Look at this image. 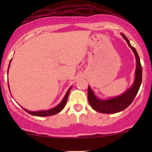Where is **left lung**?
Instances as JSON below:
<instances>
[{"mask_svg": "<svg viewBox=\"0 0 152 152\" xmlns=\"http://www.w3.org/2000/svg\"><path fill=\"white\" fill-rule=\"evenodd\" d=\"M124 39L126 41L127 44L134 53L136 59V68L134 73V79L133 84L126 90L124 93L115 97L110 98L107 99H102L98 97L95 94L94 91L91 89L90 85L88 86V96L89 104L92 108L96 111L101 113L113 114L121 111H123L129 107L133 102L136 95L138 93L140 85L142 82V67L140 65V58L138 53L134 47L130 44L129 41L124 34L121 33Z\"/></svg>", "mask_w": 152, "mask_h": 152, "instance_id": "obj_1", "label": "left lung"}]
</instances>
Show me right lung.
I'll return each instance as SVG.
<instances>
[{
	"label": "right lung",
	"instance_id": "obj_1",
	"mask_svg": "<svg viewBox=\"0 0 152 152\" xmlns=\"http://www.w3.org/2000/svg\"><path fill=\"white\" fill-rule=\"evenodd\" d=\"M11 61H12V59L10 60V62ZM10 64H9V68H10ZM8 73H9V69H8V71H7V74H8ZM71 88H72V86L68 89V90H67L66 94L65 95V96H64L62 102H61L59 104L56 105V107H53V108L50 109V110H39V111H30V110H26V109L23 108V107H22V108L26 112H27V113H29V114L34 116H38V117H45V116H50V115H53L57 114V113H59V112L62 111V110L64 109V107H65V104H66L67 101V97H68L69 93H70ZM9 89H10V86H9Z\"/></svg>",
	"mask_w": 152,
	"mask_h": 152
}]
</instances>
